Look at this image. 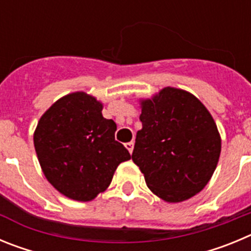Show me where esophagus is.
I'll return each instance as SVG.
<instances>
[{
	"label": "esophagus",
	"mask_w": 251,
	"mask_h": 251,
	"mask_svg": "<svg viewBox=\"0 0 251 251\" xmlns=\"http://www.w3.org/2000/svg\"><path fill=\"white\" fill-rule=\"evenodd\" d=\"M126 148H127V150L129 151L130 154H132L133 148H134V143H133V142H128V143H126Z\"/></svg>",
	"instance_id": "esophagus-1"
}]
</instances>
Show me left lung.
Returning a JSON list of instances; mask_svg holds the SVG:
<instances>
[{
	"label": "left lung",
	"mask_w": 251,
	"mask_h": 251,
	"mask_svg": "<svg viewBox=\"0 0 251 251\" xmlns=\"http://www.w3.org/2000/svg\"><path fill=\"white\" fill-rule=\"evenodd\" d=\"M139 119L132 159L151 191L167 202L200 192L221 152L216 124L205 105L190 93L168 86L142 101Z\"/></svg>",
	"instance_id": "obj_1"
}]
</instances>
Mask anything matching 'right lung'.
<instances>
[{
	"mask_svg": "<svg viewBox=\"0 0 251 251\" xmlns=\"http://www.w3.org/2000/svg\"><path fill=\"white\" fill-rule=\"evenodd\" d=\"M101 105L85 93H73L46 110L34 145L49 182L65 196L90 201L110 185L129 152L115 141L117 126L101 115Z\"/></svg>",
	"mask_w": 251,
	"mask_h": 251,
	"instance_id": "add662e5",
	"label": "right lung"
}]
</instances>
